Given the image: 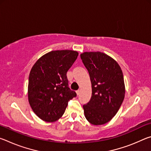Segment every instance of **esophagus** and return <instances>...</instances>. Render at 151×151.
<instances>
[{"label": "esophagus", "instance_id": "34e87169", "mask_svg": "<svg viewBox=\"0 0 151 151\" xmlns=\"http://www.w3.org/2000/svg\"><path fill=\"white\" fill-rule=\"evenodd\" d=\"M76 94H77V95H78V94H80V93H81V91H80V90L76 91Z\"/></svg>", "mask_w": 151, "mask_h": 151}]
</instances>
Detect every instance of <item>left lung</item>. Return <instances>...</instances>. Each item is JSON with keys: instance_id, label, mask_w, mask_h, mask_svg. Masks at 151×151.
Listing matches in <instances>:
<instances>
[{"instance_id": "8db88e82", "label": "left lung", "mask_w": 151, "mask_h": 151, "mask_svg": "<svg viewBox=\"0 0 151 151\" xmlns=\"http://www.w3.org/2000/svg\"><path fill=\"white\" fill-rule=\"evenodd\" d=\"M81 58L92 85L91 100L83 105L85 116L91 124H104L113 118L123 102V74L116 61L103 52H85Z\"/></svg>"}]
</instances>
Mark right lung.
I'll list each match as a JSON object with an SVG mask.
<instances>
[{"instance_id":"obj_1","label":"right lung","mask_w":151,"mask_h":151,"mask_svg":"<svg viewBox=\"0 0 151 151\" xmlns=\"http://www.w3.org/2000/svg\"><path fill=\"white\" fill-rule=\"evenodd\" d=\"M78 53L70 50H52L40 57L31 68L28 97L40 119L52 122L63 115L68 101L76 93L68 87L66 73Z\"/></svg>"}]
</instances>
